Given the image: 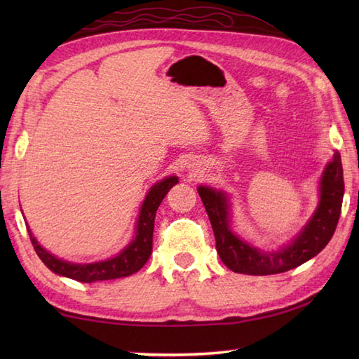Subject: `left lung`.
<instances>
[{
	"mask_svg": "<svg viewBox=\"0 0 359 359\" xmlns=\"http://www.w3.org/2000/svg\"><path fill=\"white\" fill-rule=\"evenodd\" d=\"M318 191V207L302 230L287 245L276 251H264L250 245L231 230L230 196L222 189L211 187L201 185L197 188L215 231L219 257L234 273L253 276L278 274L296 269L315 257L330 242L337 230L344 196V177L338 151L333 152L330 162L325 165Z\"/></svg>",
	"mask_w": 359,
	"mask_h": 359,
	"instance_id": "left-lung-1",
	"label": "left lung"
}]
</instances>
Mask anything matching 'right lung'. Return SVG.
Instances as JSON below:
<instances>
[{"mask_svg":"<svg viewBox=\"0 0 359 359\" xmlns=\"http://www.w3.org/2000/svg\"><path fill=\"white\" fill-rule=\"evenodd\" d=\"M177 182L179 177L170 175V177L158 180L157 184L149 188V191L140 207L139 217H137L135 222V231L131 242H129L118 255L109 259H104V261L75 264L67 262L65 259H60L40 245V242L35 239V236L30 231V228L27 225L30 242H32L36 255L41 259L43 264L48 266L50 271L58 274V276H65L79 282H86V284H93V282L97 280H109L131 276V274L139 271L142 266L148 262V259L152 253V233H154V219L157 208L158 205L162 203L166 193L170 191Z\"/></svg>","mask_w":359,"mask_h":359,"instance_id":"1","label":"right lung"}]
</instances>
